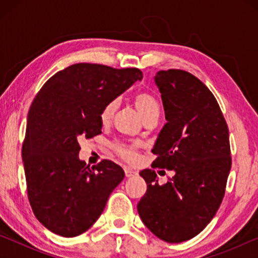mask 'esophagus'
<instances>
[{"mask_svg":"<svg viewBox=\"0 0 258 258\" xmlns=\"http://www.w3.org/2000/svg\"><path fill=\"white\" fill-rule=\"evenodd\" d=\"M124 171H125V175H126V177H132V176L138 175V172L135 171V169H133V168L125 167V168H124Z\"/></svg>","mask_w":258,"mask_h":258,"instance_id":"esophagus-1","label":"esophagus"}]
</instances>
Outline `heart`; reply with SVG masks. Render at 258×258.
Here are the masks:
<instances>
[{"mask_svg": "<svg viewBox=\"0 0 258 258\" xmlns=\"http://www.w3.org/2000/svg\"><path fill=\"white\" fill-rule=\"evenodd\" d=\"M133 103L137 110L139 111L140 116L142 117L143 121L148 118L156 117L158 118L160 112V106L158 100L156 99L155 95L149 92H139L134 94ZM118 107L117 100H110L102 107L100 111V120L103 124H107L111 120L115 115L116 109ZM113 149L118 154L121 158L127 161H134L138 158V146L137 143H126V142H117L113 145Z\"/></svg>", "mask_w": 258, "mask_h": 258, "instance_id": "obj_1", "label": "heart"}]
</instances>
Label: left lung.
<instances>
[{
    "mask_svg": "<svg viewBox=\"0 0 258 258\" xmlns=\"http://www.w3.org/2000/svg\"><path fill=\"white\" fill-rule=\"evenodd\" d=\"M167 123L152 149V168L174 171L158 184L152 169L140 172L147 192L139 215L156 237L166 242L194 238L215 216L231 169L229 128L215 97L197 77L181 69L155 76Z\"/></svg>",
    "mask_w": 258,
    "mask_h": 258,
    "instance_id": "8db88e82",
    "label": "left lung"
}]
</instances>
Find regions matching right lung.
I'll return each instance as SVG.
<instances>
[{
  "label": "right lung",
  "instance_id": "1",
  "mask_svg": "<svg viewBox=\"0 0 258 258\" xmlns=\"http://www.w3.org/2000/svg\"><path fill=\"white\" fill-rule=\"evenodd\" d=\"M138 80V68L75 63L49 78L34 99L23 161L29 204L51 232L67 238L84 233L123 181V168L111 160L92 167L80 160V141L101 134L102 107Z\"/></svg>",
  "mask_w": 258,
  "mask_h": 258
}]
</instances>
